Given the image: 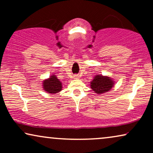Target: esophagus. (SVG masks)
I'll return each mask as SVG.
<instances>
[{"instance_id":"1","label":"esophagus","mask_w":153,"mask_h":153,"mask_svg":"<svg viewBox=\"0 0 153 153\" xmlns=\"http://www.w3.org/2000/svg\"><path fill=\"white\" fill-rule=\"evenodd\" d=\"M74 79H79V75H74Z\"/></svg>"}]
</instances>
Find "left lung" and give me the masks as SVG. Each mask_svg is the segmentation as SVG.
Masks as SVG:
<instances>
[{
    "mask_svg": "<svg viewBox=\"0 0 153 153\" xmlns=\"http://www.w3.org/2000/svg\"><path fill=\"white\" fill-rule=\"evenodd\" d=\"M114 84V81L110 77L98 74L95 76V78L91 82V87L96 93L102 94L110 91Z\"/></svg>",
    "mask_w": 153,
    "mask_h": 153,
    "instance_id": "obj_1",
    "label": "left lung"
}]
</instances>
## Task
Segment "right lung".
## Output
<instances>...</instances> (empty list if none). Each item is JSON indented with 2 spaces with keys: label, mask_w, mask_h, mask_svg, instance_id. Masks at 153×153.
I'll return each mask as SVG.
<instances>
[{
  "label": "right lung",
  "mask_w": 153,
  "mask_h": 153,
  "mask_svg": "<svg viewBox=\"0 0 153 153\" xmlns=\"http://www.w3.org/2000/svg\"><path fill=\"white\" fill-rule=\"evenodd\" d=\"M43 88L48 93L55 94L62 90V83L54 75L43 81Z\"/></svg>",
  "instance_id": "add662e5"
}]
</instances>
